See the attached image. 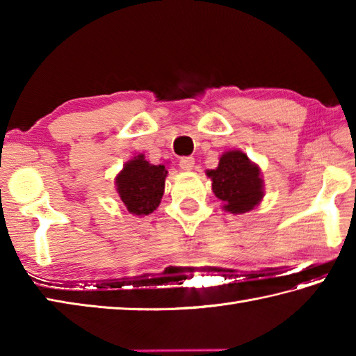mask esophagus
Returning <instances> with one entry per match:
<instances>
[{
    "mask_svg": "<svg viewBox=\"0 0 356 356\" xmlns=\"http://www.w3.org/2000/svg\"><path fill=\"white\" fill-rule=\"evenodd\" d=\"M194 163H195V159L191 157V156L182 157V159H180V162H179L180 168H182L184 171H191L194 168Z\"/></svg>",
    "mask_w": 356,
    "mask_h": 356,
    "instance_id": "34e87169",
    "label": "esophagus"
}]
</instances>
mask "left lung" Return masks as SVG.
I'll return each instance as SVG.
<instances>
[{"label":"left lung","mask_w":356,"mask_h":356,"mask_svg":"<svg viewBox=\"0 0 356 356\" xmlns=\"http://www.w3.org/2000/svg\"><path fill=\"white\" fill-rule=\"evenodd\" d=\"M216 197L222 200V209L231 214L252 211L264 197V182L260 166L240 149H229L218 159L216 170H208Z\"/></svg>","instance_id":"obj_1"}]
</instances>
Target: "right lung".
<instances>
[{
  "label": "right lung",
  "mask_w": 356,
  "mask_h": 356,
  "mask_svg": "<svg viewBox=\"0 0 356 356\" xmlns=\"http://www.w3.org/2000/svg\"><path fill=\"white\" fill-rule=\"evenodd\" d=\"M168 176L165 165H153L138 154L124 163L115 179L116 191L133 216H148L161 205Z\"/></svg>",
  "instance_id": "add662e5"
}]
</instances>
